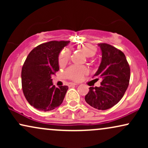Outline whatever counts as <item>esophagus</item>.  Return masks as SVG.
Wrapping results in <instances>:
<instances>
[{
    "mask_svg": "<svg viewBox=\"0 0 148 148\" xmlns=\"http://www.w3.org/2000/svg\"><path fill=\"white\" fill-rule=\"evenodd\" d=\"M72 86H78V84H74V83H69L68 84V86H69V87Z\"/></svg>",
    "mask_w": 148,
    "mask_h": 148,
    "instance_id": "obj_1",
    "label": "esophagus"
}]
</instances>
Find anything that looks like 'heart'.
<instances>
[{
    "label": "heart",
    "instance_id": "1",
    "mask_svg": "<svg viewBox=\"0 0 148 148\" xmlns=\"http://www.w3.org/2000/svg\"><path fill=\"white\" fill-rule=\"evenodd\" d=\"M78 49L83 52L86 56L88 58L94 56L97 53V48L94 46L86 44L84 45L78 46ZM71 54L68 49H63L60 52L58 58V62L60 66H64L70 60ZM88 74V69L84 67L72 66L66 70L64 75L67 79L74 81H79L83 79L85 74Z\"/></svg>",
    "mask_w": 148,
    "mask_h": 148
}]
</instances>
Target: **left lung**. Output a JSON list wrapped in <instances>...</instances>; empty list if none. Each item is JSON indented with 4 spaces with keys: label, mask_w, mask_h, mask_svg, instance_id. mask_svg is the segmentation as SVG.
<instances>
[{
    "label": "left lung",
    "mask_w": 148,
    "mask_h": 148,
    "mask_svg": "<svg viewBox=\"0 0 148 148\" xmlns=\"http://www.w3.org/2000/svg\"><path fill=\"white\" fill-rule=\"evenodd\" d=\"M101 62L93 77L101 80L99 87H90L85 100L98 110L115 106L125 95L130 79V67L123 51L106 43H99Z\"/></svg>",
    "instance_id": "8db88e82"
}]
</instances>
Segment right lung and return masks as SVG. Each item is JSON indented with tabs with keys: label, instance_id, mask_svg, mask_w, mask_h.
Listing matches in <instances>:
<instances>
[{
	"label": "right lung",
	"instance_id": "obj_1",
	"mask_svg": "<svg viewBox=\"0 0 148 148\" xmlns=\"http://www.w3.org/2000/svg\"><path fill=\"white\" fill-rule=\"evenodd\" d=\"M69 41H51L34 48L21 69L22 90L25 99L39 111H49L62 103L68 86L56 88L51 76L59 70L58 55Z\"/></svg>",
	"mask_w": 148,
	"mask_h": 148
}]
</instances>
